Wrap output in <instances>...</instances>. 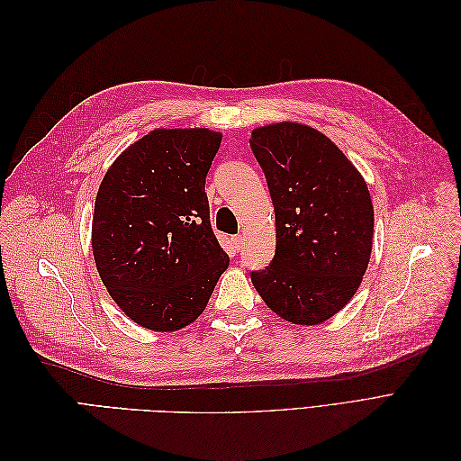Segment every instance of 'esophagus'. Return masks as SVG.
Wrapping results in <instances>:
<instances>
[{"label": "esophagus", "mask_w": 461, "mask_h": 461, "mask_svg": "<svg viewBox=\"0 0 461 461\" xmlns=\"http://www.w3.org/2000/svg\"><path fill=\"white\" fill-rule=\"evenodd\" d=\"M244 244H246L244 236H242V234H236V236H234V246H236V249H242Z\"/></svg>", "instance_id": "34e87169"}]
</instances>
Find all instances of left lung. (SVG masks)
I'll use <instances>...</instances> for the list:
<instances>
[{
  "label": "left lung",
  "mask_w": 461,
  "mask_h": 461,
  "mask_svg": "<svg viewBox=\"0 0 461 461\" xmlns=\"http://www.w3.org/2000/svg\"><path fill=\"white\" fill-rule=\"evenodd\" d=\"M254 156L275 207V258L252 283L294 325H319L357 292L373 248L364 176L330 138L300 122L254 129Z\"/></svg>",
  "instance_id": "left-lung-1"
}]
</instances>
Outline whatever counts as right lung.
<instances>
[{
    "label": "right lung",
    "mask_w": 461,
    "mask_h": 461,
    "mask_svg": "<svg viewBox=\"0 0 461 461\" xmlns=\"http://www.w3.org/2000/svg\"><path fill=\"white\" fill-rule=\"evenodd\" d=\"M221 138L209 129L151 131L121 153L97 190V273L124 315L144 329L190 325L229 267L205 194Z\"/></svg>",
    "instance_id": "obj_1"
}]
</instances>
